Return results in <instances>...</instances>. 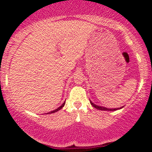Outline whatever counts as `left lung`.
I'll return each mask as SVG.
<instances>
[{
    "instance_id": "1",
    "label": "left lung",
    "mask_w": 152,
    "mask_h": 152,
    "mask_svg": "<svg viewBox=\"0 0 152 152\" xmlns=\"http://www.w3.org/2000/svg\"><path fill=\"white\" fill-rule=\"evenodd\" d=\"M90 104H91V105L93 106V107H95V108H96L97 110H104V111H115V110H120V109L123 108V107H118V108L110 109V108H107V107H102V106H99V105L95 104H93V102H92L90 100Z\"/></svg>"
}]
</instances>
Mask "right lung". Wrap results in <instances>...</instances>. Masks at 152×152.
I'll use <instances>...</instances> for the list:
<instances>
[{
    "label": "right lung",
    "mask_w": 152,
    "mask_h": 152,
    "mask_svg": "<svg viewBox=\"0 0 152 152\" xmlns=\"http://www.w3.org/2000/svg\"><path fill=\"white\" fill-rule=\"evenodd\" d=\"M65 102H64V103L62 104V105L60 106V107H58L57 109H56V110H53V111H51V112H49V113H48L47 114H51V113H56V112H57V111H59V110H60L62 108V107H64V106H65Z\"/></svg>",
    "instance_id": "right-lung-1"
}]
</instances>
